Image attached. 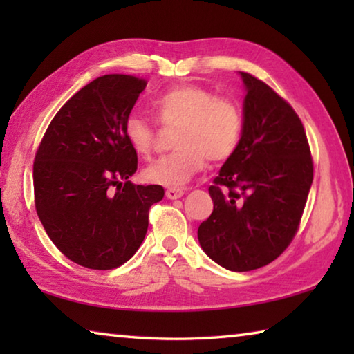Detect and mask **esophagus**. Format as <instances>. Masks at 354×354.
Listing matches in <instances>:
<instances>
[{
    "label": "esophagus",
    "mask_w": 354,
    "mask_h": 354,
    "mask_svg": "<svg viewBox=\"0 0 354 354\" xmlns=\"http://www.w3.org/2000/svg\"><path fill=\"white\" fill-rule=\"evenodd\" d=\"M183 195H184V190L179 187H169L165 190V196L169 200H178V198H181Z\"/></svg>",
    "instance_id": "esophagus-1"
}]
</instances>
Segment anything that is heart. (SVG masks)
Instances as JSON below:
<instances>
[{
  "mask_svg": "<svg viewBox=\"0 0 354 354\" xmlns=\"http://www.w3.org/2000/svg\"><path fill=\"white\" fill-rule=\"evenodd\" d=\"M160 123L179 127L175 137L176 153L156 160L143 175L149 183L176 187L212 162L226 160L236 151L242 137L243 118L234 101L217 98L200 86H175L153 100ZM124 137L134 151L148 158L154 148V129L140 115L124 122Z\"/></svg>",
  "mask_w": 354,
  "mask_h": 354,
  "instance_id": "heart-1",
  "label": "heart"
}]
</instances>
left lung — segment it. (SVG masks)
I'll use <instances>...</instances> for the list:
<instances>
[{
	"instance_id": "8db88e82",
	"label": "left lung",
	"mask_w": 354,
	"mask_h": 354,
	"mask_svg": "<svg viewBox=\"0 0 354 354\" xmlns=\"http://www.w3.org/2000/svg\"><path fill=\"white\" fill-rule=\"evenodd\" d=\"M247 95L239 147L209 194L214 211L198 227L205 253L226 270L267 266L298 230L314 169L301 120L266 82L239 71ZM221 187L228 190L225 194Z\"/></svg>"
}]
</instances>
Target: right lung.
Returning a JSON list of instances; mask_svg holds the SVG:
<instances>
[{"label": "right lung", "mask_w": 354, "mask_h": 354, "mask_svg": "<svg viewBox=\"0 0 354 354\" xmlns=\"http://www.w3.org/2000/svg\"><path fill=\"white\" fill-rule=\"evenodd\" d=\"M147 82L104 75L75 93L51 120L34 160L35 211L70 261L111 270L134 256L162 185H136L137 153L124 137Z\"/></svg>", "instance_id": "right-lung-1"}]
</instances>
